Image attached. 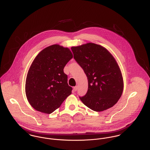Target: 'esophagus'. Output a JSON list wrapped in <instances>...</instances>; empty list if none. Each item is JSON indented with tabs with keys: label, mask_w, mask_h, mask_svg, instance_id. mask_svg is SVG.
Wrapping results in <instances>:
<instances>
[{
	"label": "esophagus",
	"mask_w": 150,
	"mask_h": 150,
	"mask_svg": "<svg viewBox=\"0 0 150 150\" xmlns=\"http://www.w3.org/2000/svg\"><path fill=\"white\" fill-rule=\"evenodd\" d=\"M77 89H78V86H75L73 88V90H74L75 92L77 91Z\"/></svg>",
	"instance_id": "obj_1"
}]
</instances>
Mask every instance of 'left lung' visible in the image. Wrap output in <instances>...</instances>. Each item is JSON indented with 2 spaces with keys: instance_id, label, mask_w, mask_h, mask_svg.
<instances>
[{
  "instance_id": "1",
  "label": "left lung",
  "mask_w": 150,
  "mask_h": 150,
  "mask_svg": "<svg viewBox=\"0 0 150 150\" xmlns=\"http://www.w3.org/2000/svg\"><path fill=\"white\" fill-rule=\"evenodd\" d=\"M71 50L74 59L83 69L88 88L83 103L95 111L112 107L121 98L124 83L120 69L112 55L100 45L89 43Z\"/></svg>"
}]
</instances>
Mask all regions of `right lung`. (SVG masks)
I'll return each instance as SVG.
<instances>
[{
	"instance_id": "add662e5",
	"label": "right lung",
	"mask_w": 150,
	"mask_h": 150,
	"mask_svg": "<svg viewBox=\"0 0 150 150\" xmlns=\"http://www.w3.org/2000/svg\"><path fill=\"white\" fill-rule=\"evenodd\" d=\"M72 58L69 48L57 44L44 48L36 56L25 83L28 100L35 110L51 114L71 93L64 69Z\"/></svg>"
}]
</instances>
